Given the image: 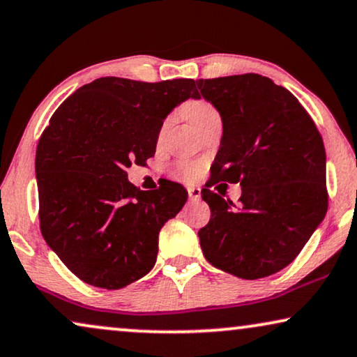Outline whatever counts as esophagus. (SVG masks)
I'll return each instance as SVG.
<instances>
[{"mask_svg":"<svg viewBox=\"0 0 357 357\" xmlns=\"http://www.w3.org/2000/svg\"><path fill=\"white\" fill-rule=\"evenodd\" d=\"M188 197L192 202H198L202 198V188L199 187H188Z\"/></svg>","mask_w":357,"mask_h":357,"instance_id":"1","label":"esophagus"}]
</instances>
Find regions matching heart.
I'll list each match as a JSON object with an SVG mask.
<instances>
[{"label": "heart", "instance_id": "b5f03b06", "mask_svg": "<svg viewBox=\"0 0 357 357\" xmlns=\"http://www.w3.org/2000/svg\"><path fill=\"white\" fill-rule=\"evenodd\" d=\"M187 115H188V120L192 121V125L197 128L199 123H203L204 120L209 119V116L218 115V110L214 109L211 104H208V102L199 100V102H193V104L188 107ZM167 126H169V121H165L162 130H160V135L167 130ZM175 174H177L180 178L188 180V182H193V180H197L199 177V174H202V165L197 162H188V160H183V162L177 164V167H175Z\"/></svg>", "mask_w": 357, "mask_h": 357}]
</instances>
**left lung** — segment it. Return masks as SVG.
I'll return each instance as SVG.
<instances>
[{"instance_id":"obj_1","label":"left lung","mask_w":357,"mask_h":357,"mask_svg":"<svg viewBox=\"0 0 357 357\" xmlns=\"http://www.w3.org/2000/svg\"><path fill=\"white\" fill-rule=\"evenodd\" d=\"M197 86L222 120L209 182L242 187L238 208L202 190L211 209L198 232L203 255L242 280L275 275L299 255L328 209L324 139L301 102L270 77L247 73Z\"/></svg>"}]
</instances>
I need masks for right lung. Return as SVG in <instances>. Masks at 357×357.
<instances>
[{
    "label": "right lung",
    "instance_id": "obj_1",
    "mask_svg": "<svg viewBox=\"0 0 357 357\" xmlns=\"http://www.w3.org/2000/svg\"><path fill=\"white\" fill-rule=\"evenodd\" d=\"M190 97H198L193 79L99 77L52 115L36 153L38 219L81 281L120 289L153 270L159 231L188 193L170 180L141 192L126 169L153 158L164 119Z\"/></svg>",
    "mask_w": 357,
    "mask_h": 357
}]
</instances>
